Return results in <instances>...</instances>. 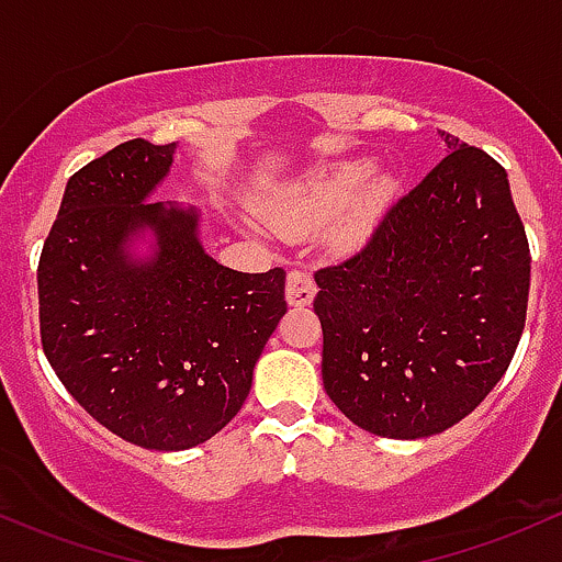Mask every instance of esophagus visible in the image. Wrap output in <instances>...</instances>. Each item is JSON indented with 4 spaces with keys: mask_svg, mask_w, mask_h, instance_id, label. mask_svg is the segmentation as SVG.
Listing matches in <instances>:
<instances>
[{
    "mask_svg": "<svg viewBox=\"0 0 562 562\" xmlns=\"http://www.w3.org/2000/svg\"><path fill=\"white\" fill-rule=\"evenodd\" d=\"M314 293H317V285H314L310 271L293 269L291 274H288V282H285L288 304H291V306H310Z\"/></svg>",
    "mask_w": 562,
    "mask_h": 562,
    "instance_id": "obj_1",
    "label": "esophagus"
}]
</instances>
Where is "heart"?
Masks as SVG:
<instances>
[{
	"mask_svg": "<svg viewBox=\"0 0 562 562\" xmlns=\"http://www.w3.org/2000/svg\"><path fill=\"white\" fill-rule=\"evenodd\" d=\"M371 159H351V162L325 165L314 170L304 181L285 187L263 205L271 224L285 234H306L330 224L338 243H355L371 229V224L386 202V181H373L360 190L371 178Z\"/></svg>",
	"mask_w": 562,
	"mask_h": 562,
	"instance_id": "b5f03b06",
	"label": "heart"
}]
</instances>
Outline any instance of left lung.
Here are the masks:
<instances>
[{"mask_svg": "<svg viewBox=\"0 0 562 562\" xmlns=\"http://www.w3.org/2000/svg\"><path fill=\"white\" fill-rule=\"evenodd\" d=\"M448 157L390 207L360 252L314 274L323 384L360 429L440 435L515 357L531 285L507 170L442 133Z\"/></svg>", "mask_w": 562, "mask_h": 562, "instance_id": "obj_1", "label": "left lung"}]
</instances>
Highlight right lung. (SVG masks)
I'll list each match as a JSON object with an SVG mask.
<instances>
[{
	"label": "right lung",
	"instance_id": "add662e5",
	"mask_svg": "<svg viewBox=\"0 0 562 562\" xmlns=\"http://www.w3.org/2000/svg\"><path fill=\"white\" fill-rule=\"evenodd\" d=\"M172 154L135 138L74 172L36 271L42 349L60 384L149 451H187L237 416L288 312L280 267H224L202 248L196 207L149 202ZM146 236L153 252L135 257Z\"/></svg>",
	"mask_w": 562,
	"mask_h": 562
}]
</instances>
